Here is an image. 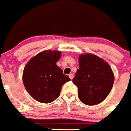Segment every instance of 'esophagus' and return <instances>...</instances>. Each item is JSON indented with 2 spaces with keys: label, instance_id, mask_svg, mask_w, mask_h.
<instances>
[{
  "label": "esophagus",
  "instance_id": "esophagus-1",
  "mask_svg": "<svg viewBox=\"0 0 131 131\" xmlns=\"http://www.w3.org/2000/svg\"><path fill=\"white\" fill-rule=\"evenodd\" d=\"M69 78H70V79H72V78H74V74H73L71 73V74H70L69 75Z\"/></svg>",
  "mask_w": 131,
  "mask_h": 131
}]
</instances>
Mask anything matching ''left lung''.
<instances>
[{
	"mask_svg": "<svg viewBox=\"0 0 131 131\" xmlns=\"http://www.w3.org/2000/svg\"><path fill=\"white\" fill-rule=\"evenodd\" d=\"M72 82L78 89L80 100L88 105H97L105 100L111 90L114 74L104 60L91 53L79 57V69Z\"/></svg>",
	"mask_w": 131,
	"mask_h": 131,
	"instance_id": "1",
	"label": "left lung"
}]
</instances>
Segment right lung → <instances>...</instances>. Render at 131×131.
I'll return each mask as SVG.
<instances>
[{
  "instance_id": "obj_1",
  "label": "right lung",
  "mask_w": 131,
  "mask_h": 131,
  "mask_svg": "<svg viewBox=\"0 0 131 131\" xmlns=\"http://www.w3.org/2000/svg\"><path fill=\"white\" fill-rule=\"evenodd\" d=\"M61 51L46 50L31 58L25 66L23 83L29 95L41 103H49L60 95L62 85L70 81L57 62Z\"/></svg>"
}]
</instances>
